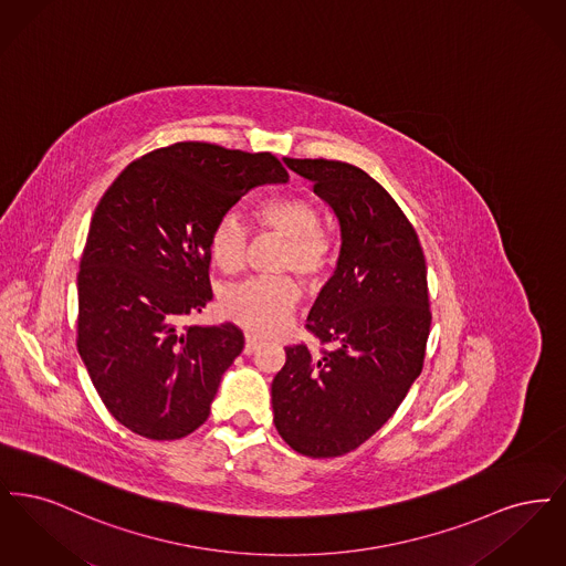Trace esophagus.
<instances>
[{
	"mask_svg": "<svg viewBox=\"0 0 566 566\" xmlns=\"http://www.w3.org/2000/svg\"><path fill=\"white\" fill-rule=\"evenodd\" d=\"M259 344H261V339H259L256 335L245 333V346H243V352H245V354H250V352H254L259 348Z\"/></svg>",
	"mask_w": 566,
	"mask_h": 566,
	"instance_id": "obj_1",
	"label": "esophagus"
}]
</instances>
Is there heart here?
Segmentation results:
<instances>
[{"label": "heart", "mask_w": 566, "mask_h": 566, "mask_svg": "<svg viewBox=\"0 0 566 566\" xmlns=\"http://www.w3.org/2000/svg\"><path fill=\"white\" fill-rule=\"evenodd\" d=\"M265 231L289 240L280 270L293 271L307 286H318L331 270L333 252L323 233V218L316 206L298 195L268 199L256 210ZM210 252L224 273L245 268L250 254V231L235 212L216 220L210 233ZM298 286L293 277H252L222 291V314L254 333H273L293 314Z\"/></svg>", "instance_id": "1"}]
</instances>
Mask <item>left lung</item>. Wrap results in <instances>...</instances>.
Instances as JSON below:
<instances>
[{
    "instance_id": "1",
    "label": "left lung",
    "mask_w": 566,
    "mask_h": 566,
    "mask_svg": "<svg viewBox=\"0 0 566 566\" xmlns=\"http://www.w3.org/2000/svg\"><path fill=\"white\" fill-rule=\"evenodd\" d=\"M284 163L333 208L342 250L305 324L323 348H284L271 384L273 424L303 457H344L388 422L422 371L431 331L424 252L397 201L356 165Z\"/></svg>"
}]
</instances>
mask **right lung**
<instances>
[{"label":"right lung","instance_id":"add662e5","mask_svg":"<svg viewBox=\"0 0 566 566\" xmlns=\"http://www.w3.org/2000/svg\"><path fill=\"white\" fill-rule=\"evenodd\" d=\"M286 180L271 153L176 142L129 163L104 192L82 252L76 344L129 431L174 441L208 420L243 350L235 324H185L212 298L210 233L248 190Z\"/></svg>","mask_w":566,"mask_h":566}]
</instances>
